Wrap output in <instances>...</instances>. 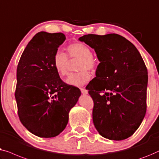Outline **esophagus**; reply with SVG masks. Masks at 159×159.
<instances>
[{
	"label": "esophagus",
	"mask_w": 159,
	"mask_h": 159,
	"mask_svg": "<svg viewBox=\"0 0 159 159\" xmlns=\"http://www.w3.org/2000/svg\"><path fill=\"white\" fill-rule=\"evenodd\" d=\"M80 91H81V93H82L84 95L88 94V91H87L86 89H85L84 88H81V89H80Z\"/></svg>",
	"instance_id": "34e87169"
}]
</instances>
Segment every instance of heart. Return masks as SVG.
<instances>
[{"instance_id":"heart-1","label":"heart","mask_w":159,"mask_h":159,"mask_svg":"<svg viewBox=\"0 0 159 159\" xmlns=\"http://www.w3.org/2000/svg\"><path fill=\"white\" fill-rule=\"evenodd\" d=\"M68 51L71 57L80 58L79 73H71L66 79L67 84L73 86H83L91 79L89 70H95L97 66V60L92 56L91 49L86 44L76 42L68 47ZM68 58L61 50H57L53 57V66L60 76H64L68 73Z\"/></svg>"}]
</instances>
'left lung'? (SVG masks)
I'll return each instance as SVG.
<instances>
[{"label":"left lung","instance_id":"8db88e82","mask_svg":"<svg viewBox=\"0 0 159 159\" xmlns=\"http://www.w3.org/2000/svg\"><path fill=\"white\" fill-rule=\"evenodd\" d=\"M79 41L95 51L98 79L86 86L94 102L93 125L102 137H130L146 112L148 70L139 51L117 34H86Z\"/></svg>","mask_w":159,"mask_h":159}]
</instances>
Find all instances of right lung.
Wrapping results in <instances>:
<instances>
[{"mask_svg":"<svg viewBox=\"0 0 159 159\" xmlns=\"http://www.w3.org/2000/svg\"><path fill=\"white\" fill-rule=\"evenodd\" d=\"M66 39L62 33H37L17 67L18 115L22 125L40 138L55 137L64 130L81 94L79 89L60 79L53 66L55 53Z\"/></svg>","mask_w":159,"mask_h":159,"instance_id":"add662e5","label":"right lung"}]
</instances>
